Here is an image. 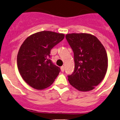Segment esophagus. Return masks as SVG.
<instances>
[{"instance_id":"34e87169","label":"esophagus","mask_w":120,"mask_h":120,"mask_svg":"<svg viewBox=\"0 0 120 120\" xmlns=\"http://www.w3.org/2000/svg\"><path fill=\"white\" fill-rule=\"evenodd\" d=\"M60 69H61L62 72H64V71H65V66H61V68H60Z\"/></svg>"}]
</instances>
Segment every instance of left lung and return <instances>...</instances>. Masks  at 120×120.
Wrapping results in <instances>:
<instances>
[{
	"label": "left lung",
	"instance_id": "8db88e82",
	"mask_svg": "<svg viewBox=\"0 0 120 120\" xmlns=\"http://www.w3.org/2000/svg\"><path fill=\"white\" fill-rule=\"evenodd\" d=\"M74 54L75 69L68 80L79 91L93 90L104 79L108 66L106 51L94 35L86 33L66 35Z\"/></svg>",
	"mask_w": 120,
	"mask_h": 120
}]
</instances>
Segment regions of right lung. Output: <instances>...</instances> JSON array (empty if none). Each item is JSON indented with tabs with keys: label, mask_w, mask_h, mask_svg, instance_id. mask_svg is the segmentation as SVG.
<instances>
[{
	"label": "right lung",
	"mask_w": 120,
	"mask_h": 120,
	"mask_svg": "<svg viewBox=\"0 0 120 120\" xmlns=\"http://www.w3.org/2000/svg\"><path fill=\"white\" fill-rule=\"evenodd\" d=\"M64 34L43 31L26 39L17 58L19 71L28 85L37 90L52 84L60 71L51 60V50L64 40Z\"/></svg>",
	"instance_id": "add662e5"
}]
</instances>
